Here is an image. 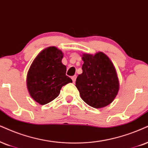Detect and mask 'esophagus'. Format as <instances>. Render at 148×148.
<instances>
[{"mask_svg":"<svg viewBox=\"0 0 148 148\" xmlns=\"http://www.w3.org/2000/svg\"><path fill=\"white\" fill-rule=\"evenodd\" d=\"M76 78V76H72V80L73 83H75Z\"/></svg>","mask_w":148,"mask_h":148,"instance_id":"1","label":"esophagus"}]
</instances>
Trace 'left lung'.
Masks as SVG:
<instances>
[{"mask_svg": "<svg viewBox=\"0 0 148 148\" xmlns=\"http://www.w3.org/2000/svg\"><path fill=\"white\" fill-rule=\"evenodd\" d=\"M83 73L77 76L76 87L84 102L100 108L111 104L117 95L119 84L113 63L105 54H83Z\"/></svg>", "mask_w": 148, "mask_h": 148, "instance_id": "left-lung-1", "label": "left lung"}]
</instances>
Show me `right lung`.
<instances>
[{
  "label": "right lung",
  "instance_id": "obj_1",
  "mask_svg": "<svg viewBox=\"0 0 148 148\" xmlns=\"http://www.w3.org/2000/svg\"><path fill=\"white\" fill-rule=\"evenodd\" d=\"M63 57L61 50L50 46L41 51L31 65L27 73V89L37 103H49L59 96L63 86L72 83L65 75L66 66L61 62Z\"/></svg>",
  "mask_w": 148,
  "mask_h": 148
}]
</instances>
